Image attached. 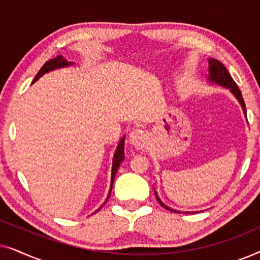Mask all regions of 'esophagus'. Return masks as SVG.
<instances>
[{
  "label": "esophagus",
  "instance_id": "obj_1",
  "mask_svg": "<svg viewBox=\"0 0 260 260\" xmlns=\"http://www.w3.org/2000/svg\"><path fill=\"white\" fill-rule=\"evenodd\" d=\"M147 143V135L142 129H134L129 134V144L136 149H142Z\"/></svg>",
  "mask_w": 260,
  "mask_h": 260
}]
</instances>
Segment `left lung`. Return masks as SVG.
Listing matches in <instances>:
<instances>
[{"label":"left lung","mask_w":260,"mask_h":260,"mask_svg":"<svg viewBox=\"0 0 260 260\" xmlns=\"http://www.w3.org/2000/svg\"><path fill=\"white\" fill-rule=\"evenodd\" d=\"M207 83L209 85H218V86L227 88V90H229L231 93H232L234 97H236L237 101L239 102L241 109H243L244 115H245V117H246V106H245V102L243 99V95H241V92L239 90V87H238V85L234 83V80L232 79V77H231L229 71L226 70V67L223 66L222 63L219 61V60H216L214 58H209L208 59ZM154 191H155L156 199H157L158 204L161 205L162 207L167 208L168 211L180 213V211H177V209H174L172 207H169V206H167L165 202H163L161 199H159L157 191H156V189H155V187H154ZM188 213H189V212H188Z\"/></svg>","instance_id":"8db88e82"}]
</instances>
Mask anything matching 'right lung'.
<instances>
[{
	"mask_svg": "<svg viewBox=\"0 0 260 260\" xmlns=\"http://www.w3.org/2000/svg\"><path fill=\"white\" fill-rule=\"evenodd\" d=\"M74 65H76V63H74L73 61H67V60L65 58H62L61 55L56 56V58L52 59V60H48V61L41 67V70L39 71L37 77L34 78L33 83H31V84H34L35 81H38L42 76H45V74L52 72V71H55V70H59V69H65V67H71V66H74ZM124 141H125V135H124V136L119 140L118 144H117V147H116L115 154H113L112 167H111V182H110L109 194H108V198H106V200L104 201V204L109 200L110 194H111L113 181H115V176L117 174V170H118V168L120 167V163L124 161V158H125V155H124ZM104 204H103V205H104ZM103 205L101 206V207H103ZM101 207H99L97 211H99ZM97 211H95V212H97Z\"/></svg>",
	"mask_w": 260,
	"mask_h": 260,
	"instance_id": "1",
	"label": "right lung"
}]
</instances>
